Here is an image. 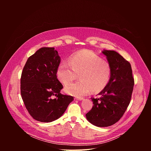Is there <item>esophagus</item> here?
Segmentation results:
<instances>
[{
  "label": "esophagus",
  "instance_id": "1",
  "mask_svg": "<svg viewBox=\"0 0 151 151\" xmlns=\"http://www.w3.org/2000/svg\"><path fill=\"white\" fill-rule=\"evenodd\" d=\"M75 99L81 101V100H82L83 99V97H75Z\"/></svg>",
  "mask_w": 151,
  "mask_h": 151
}]
</instances>
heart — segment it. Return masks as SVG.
Masks as SVG:
<instances>
[{
  "instance_id": "obj_1",
  "label": "heart",
  "mask_w": 151,
  "mask_h": 151,
  "mask_svg": "<svg viewBox=\"0 0 151 151\" xmlns=\"http://www.w3.org/2000/svg\"><path fill=\"white\" fill-rule=\"evenodd\" d=\"M111 68L109 63L90 50H81L70 58V63L61 61L57 69L58 79L67 85L79 75L80 81L65 87V91L75 97H82L102 91L110 79Z\"/></svg>"
}]
</instances>
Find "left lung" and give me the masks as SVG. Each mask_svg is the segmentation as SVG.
I'll list each match as a JSON object with an SVG mask.
<instances>
[{
	"mask_svg": "<svg viewBox=\"0 0 151 151\" xmlns=\"http://www.w3.org/2000/svg\"><path fill=\"white\" fill-rule=\"evenodd\" d=\"M111 68L110 79L99 93L100 98H91L92 109L86 118L99 127L111 126L118 122L130 104L134 87L131 64L115 51L103 50Z\"/></svg>",
	"mask_w": 151,
	"mask_h": 151,
	"instance_id": "8db88e82",
	"label": "left lung"
}]
</instances>
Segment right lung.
Masks as SVG:
<instances>
[{
	"mask_svg": "<svg viewBox=\"0 0 151 151\" xmlns=\"http://www.w3.org/2000/svg\"><path fill=\"white\" fill-rule=\"evenodd\" d=\"M61 61L54 48L43 47L27 60L21 77V94L26 109L36 120L50 122L60 117L73 100L60 93L63 88L57 69Z\"/></svg>",
	"mask_w": 151,
	"mask_h": 151,
	"instance_id": "obj_1",
	"label": "right lung"
}]
</instances>
